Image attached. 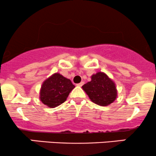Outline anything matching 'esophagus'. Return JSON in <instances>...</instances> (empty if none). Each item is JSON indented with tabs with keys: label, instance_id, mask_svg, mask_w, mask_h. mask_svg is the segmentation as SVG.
<instances>
[{
	"label": "esophagus",
	"instance_id": "34e87169",
	"mask_svg": "<svg viewBox=\"0 0 156 156\" xmlns=\"http://www.w3.org/2000/svg\"><path fill=\"white\" fill-rule=\"evenodd\" d=\"M83 83H84V82L81 81V83H78V84H77V86H78V87H82V86H83Z\"/></svg>",
	"mask_w": 156,
	"mask_h": 156
}]
</instances>
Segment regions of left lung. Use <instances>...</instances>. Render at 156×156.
<instances>
[{
    "instance_id": "8db88e82",
    "label": "left lung",
    "mask_w": 156,
    "mask_h": 156,
    "mask_svg": "<svg viewBox=\"0 0 156 156\" xmlns=\"http://www.w3.org/2000/svg\"><path fill=\"white\" fill-rule=\"evenodd\" d=\"M91 79V81L82 86L90 100L102 107L112 104L117 98V90L114 82L101 72L92 75Z\"/></svg>"
}]
</instances>
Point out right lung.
Listing matches in <instances>:
<instances>
[{"label": "right lung", "mask_w": 156, "mask_h": 156, "mask_svg": "<svg viewBox=\"0 0 156 156\" xmlns=\"http://www.w3.org/2000/svg\"><path fill=\"white\" fill-rule=\"evenodd\" d=\"M74 88L69 79L59 73H55L43 83L40 99L47 107H55L64 103Z\"/></svg>", "instance_id": "obj_1"}]
</instances>
